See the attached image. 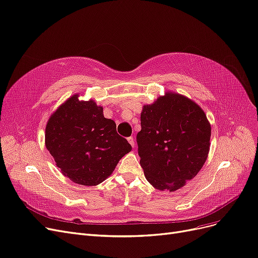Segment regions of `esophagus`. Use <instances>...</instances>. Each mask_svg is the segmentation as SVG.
Masks as SVG:
<instances>
[{
	"label": "esophagus",
	"mask_w": 258,
	"mask_h": 258,
	"mask_svg": "<svg viewBox=\"0 0 258 258\" xmlns=\"http://www.w3.org/2000/svg\"><path fill=\"white\" fill-rule=\"evenodd\" d=\"M127 140H128V143L131 144V146H132L133 148H134V147H135V141H134V138H133V137H128V138H127Z\"/></svg>",
	"instance_id": "34e87169"
}]
</instances>
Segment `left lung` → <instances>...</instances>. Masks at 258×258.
<instances>
[{
	"mask_svg": "<svg viewBox=\"0 0 258 258\" xmlns=\"http://www.w3.org/2000/svg\"><path fill=\"white\" fill-rule=\"evenodd\" d=\"M140 121L138 154L149 183L169 192L184 186L210 150L211 125L202 107L169 91L143 107Z\"/></svg>",
	"mask_w": 258,
	"mask_h": 258,
	"instance_id": "left-lung-1",
	"label": "left lung"
}]
</instances>
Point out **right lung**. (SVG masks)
<instances>
[{"label": "right lung", "instance_id": "add662e5", "mask_svg": "<svg viewBox=\"0 0 258 258\" xmlns=\"http://www.w3.org/2000/svg\"><path fill=\"white\" fill-rule=\"evenodd\" d=\"M45 145L65 177L80 185L102 183L132 147L117 133L113 120L104 117L94 99L74 94L49 118Z\"/></svg>", "mask_w": 258, "mask_h": 258}]
</instances>
